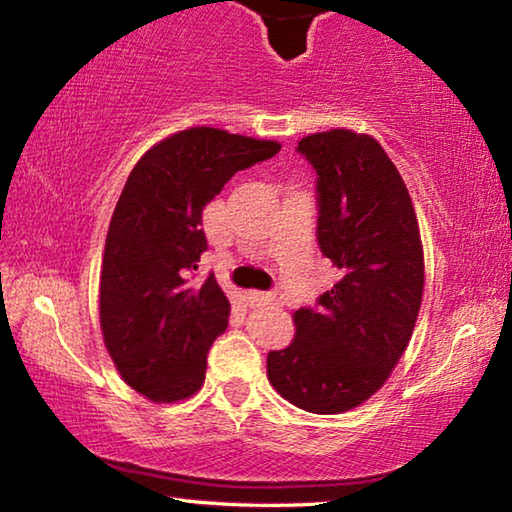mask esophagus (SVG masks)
Listing matches in <instances>:
<instances>
[{
	"label": "esophagus",
	"mask_w": 512,
	"mask_h": 512,
	"mask_svg": "<svg viewBox=\"0 0 512 512\" xmlns=\"http://www.w3.org/2000/svg\"><path fill=\"white\" fill-rule=\"evenodd\" d=\"M248 298L253 305H262V307H280L282 305V296L280 293H259V291H250Z\"/></svg>",
	"instance_id": "obj_1"
}]
</instances>
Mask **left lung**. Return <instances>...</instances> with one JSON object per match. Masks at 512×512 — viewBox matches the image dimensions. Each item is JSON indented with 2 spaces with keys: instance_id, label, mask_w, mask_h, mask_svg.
Instances as JSON below:
<instances>
[{
  "instance_id": "obj_1",
  "label": "left lung",
  "mask_w": 512,
  "mask_h": 512,
  "mask_svg": "<svg viewBox=\"0 0 512 512\" xmlns=\"http://www.w3.org/2000/svg\"><path fill=\"white\" fill-rule=\"evenodd\" d=\"M316 169L318 244L341 280L318 309L293 314L296 336L268 352V381L298 409L332 415L375 395L411 341L424 291L420 225L400 171L372 135L302 137Z\"/></svg>"
}]
</instances>
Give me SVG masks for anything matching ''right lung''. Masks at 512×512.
Masks as SVG:
<instances>
[{"instance_id":"obj_1","label":"right lung","mask_w":512,"mask_h":512,"mask_svg":"<svg viewBox=\"0 0 512 512\" xmlns=\"http://www.w3.org/2000/svg\"><path fill=\"white\" fill-rule=\"evenodd\" d=\"M280 149L194 126L151 146L128 176L103 250L99 318L121 379L146 400H187L203 386L207 350L230 316L214 275L189 282L207 250L203 210L237 171Z\"/></svg>"}]
</instances>
